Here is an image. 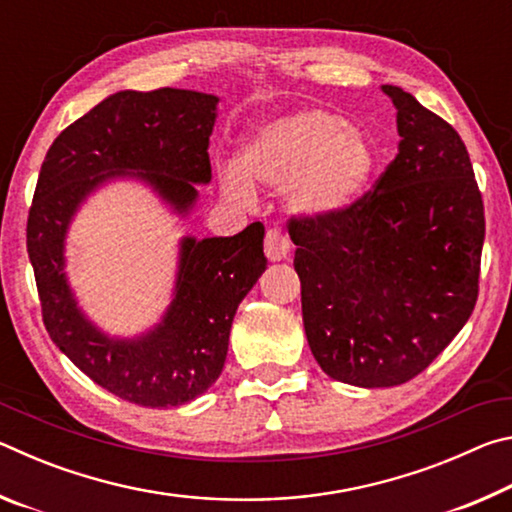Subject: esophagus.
<instances>
[{
  "instance_id": "1",
  "label": "esophagus",
  "mask_w": 512,
  "mask_h": 512,
  "mask_svg": "<svg viewBox=\"0 0 512 512\" xmlns=\"http://www.w3.org/2000/svg\"><path fill=\"white\" fill-rule=\"evenodd\" d=\"M264 253L271 262H280L289 253V239L282 235L280 230H268L264 239Z\"/></svg>"
}]
</instances>
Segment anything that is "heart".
<instances>
[{
    "mask_svg": "<svg viewBox=\"0 0 512 512\" xmlns=\"http://www.w3.org/2000/svg\"><path fill=\"white\" fill-rule=\"evenodd\" d=\"M377 151L361 128L323 108H302L264 121L248 137L239 164L221 171L235 201L253 198V183L282 189L289 210L307 219H334L366 194Z\"/></svg>",
    "mask_w": 512,
    "mask_h": 512,
    "instance_id": "b5f03b06",
    "label": "heart"
}]
</instances>
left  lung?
Segmentation results:
<instances>
[{
	"instance_id": "1",
	"label": "left lung",
	"mask_w": 512,
	"mask_h": 512,
	"mask_svg": "<svg viewBox=\"0 0 512 512\" xmlns=\"http://www.w3.org/2000/svg\"><path fill=\"white\" fill-rule=\"evenodd\" d=\"M400 153L334 219L291 216L302 323L329 377L400 386L429 366L479 296L483 198L465 144L395 85Z\"/></svg>"
}]
</instances>
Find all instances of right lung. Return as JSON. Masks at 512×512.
<instances>
[{"label": "right lung", "mask_w": 512, "mask_h": 512, "mask_svg": "<svg viewBox=\"0 0 512 512\" xmlns=\"http://www.w3.org/2000/svg\"><path fill=\"white\" fill-rule=\"evenodd\" d=\"M214 94L160 88L110 94L49 146L27 221L42 320L60 352L121 400L167 409L219 379L239 302L266 271L264 225L235 237L180 241L176 296L162 323L137 339H110L83 316L65 275V235L79 205L110 178L151 185L178 214L212 180Z\"/></svg>", "instance_id": "1"}]
</instances>
